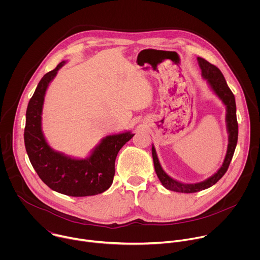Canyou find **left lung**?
<instances>
[{
  "mask_svg": "<svg viewBox=\"0 0 260 260\" xmlns=\"http://www.w3.org/2000/svg\"><path fill=\"white\" fill-rule=\"evenodd\" d=\"M199 66L202 70V76L204 79L207 80L209 86L213 90V92L222 101L226 108V116H225V122L229 133V145H228V151L225 158L222 164L221 168L210 178L207 180L200 182V183H193V184H186V183H181L173 178H171L161 168L155 148L152 145V157H153V164L154 169L156 172V175L164 185L169 190L176 191V192H182V193H193L198 192L204 189H207L214 184H216L223 175L226 173L230 164L232 161V158L235 153V149L238 142V121H237V107H236V100L235 95L230 89L223 74L221 71L214 64L210 63L206 59L202 57H198Z\"/></svg>",
  "mask_w": 260,
  "mask_h": 260,
  "instance_id": "left-lung-1",
  "label": "left lung"
}]
</instances>
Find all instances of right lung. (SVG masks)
Masks as SVG:
<instances>
[{
	"instance_id": "1",
	"label": "right lung",
	"mask_w": 260,
	"mask_h": 260,
	"mask_svg": "<svg viewBox=\"0 0 260 260\" xmlns=\"http://www.w3.org/2000/svg\"><path fill=\"white\" fill-rule=\"evenodd\" d=\"M64 63L59 62L54 70L45 74L28 102L24 127L25 150L37 174L52 190L69 197L95 196L112 185L116 156L135 134L124 132L106 136L84 159L53 150L42 132V111L49 83Z\"/></svg>"
}]
</instances>
